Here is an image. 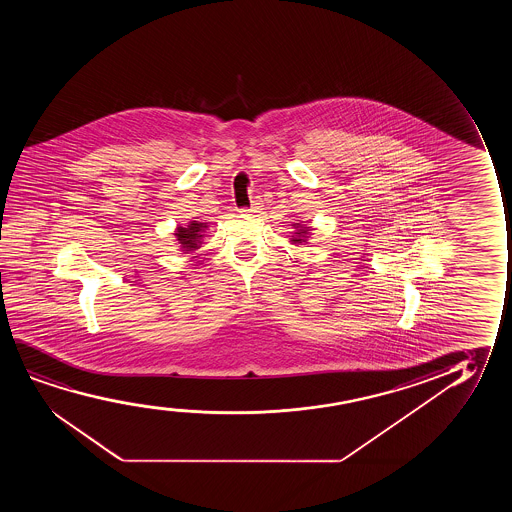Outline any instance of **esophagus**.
I'll return each instance as SVG.
<instances>
[{
    "instance_id": "1",
    "label": "esophagus",
    "mask_w": 512,
    "mask_h": 512,
    "mask_svg": "<svg viewBox=\"0 0 512 512\" xmlns=\"http://www.w3.org/2000/svg\"><path fill=\"white\" fill-rule=\"evenodd\" d=\"M260 210H262V203L260 201H253L248 208H241L239 213H250L252 215V213H259Z\"/></svg>"
}]
</instances>
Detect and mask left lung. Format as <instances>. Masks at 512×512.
Instances as JSON below:
<instances>
[{
	"mask_svg": "<svg viewBox=\"0 0 512 512\" xmlns=\"http://www.w3.org/2000/svg\"><path fill=\"white\" fill-rule=\"evenodd\" d=\"M308 227H299L297 232H295V236H292V241L297 243V245H301V243H306V238H308Z\"/></svg>",
	"mask_w": 512,
	"mask_h": 512,
	"instance_id": "1",
	"label": "left lung"
}]
</instances>
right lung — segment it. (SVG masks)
Masks as SVG:
<instances>
[{
    "label": "right lung",
    "mask_w": 512,
    "mask_h": 512,
    "mask_svg": "<svg viewBox=\"0 0 512 512\" xmlns=\"http://www.w3.org/2000/svg\"><path fill=\"white\" fill-rule=\"evenodd\" d=\"M208 225H204L203 222H190L187 227H178L175 232L178 243L182 246L183 252H194L201 245V241L204 238V229Z\"/></svg>",
    "instance_id": "add662e5"
}]
</instances>
